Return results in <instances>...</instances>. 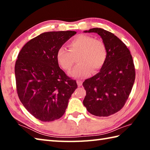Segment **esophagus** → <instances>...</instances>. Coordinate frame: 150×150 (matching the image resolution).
Here are the masks:
<instances>
[{
	"label": "esophagus",
	"mask_w": 150,
	"mask_h": 150,
	"mask_svg": "<svg viewBox=\"0 0 150 150\" xmlns=\"http://www.w3.org/2000/svg\"><path fill=\"white\" fill-rule=\"evenodd\" d=\"M77 83L79 87H81V86L82 85V84H83V81H80V80H78V81H77Z\"/></svg>",
	"instance_id": "obj_1"
}]
</instances>
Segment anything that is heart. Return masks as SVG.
<instances>
[{
	"mask_svg": "<svg viewBox=\"0 0 150 150\" xmlns=\"http://www.w3.org/2000/svg\"><path fill=\"white\" fill-rule=\"evenodd\" d=\"M69 50L64 47L57 50L56 59L61 67L69 71L75 63V57L79 63L69 75L75 78L87 77L93 71L97 72L103 67L107 57V50L103 41L95 40L88 35L81 34L69 44Z\"/></svg>",
	"mask_w": 150,
	"mask_h": 150,
	"instance_id": "heart-1",
	"label": "heart"
}]
</instances>
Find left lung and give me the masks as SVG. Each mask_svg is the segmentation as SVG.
<instances>
[{"label":"left lung","instance_id":"left-lung-1","mask_svg":"<svg viewBox=\"0 0 150 150\" xmlns=\"http://www.w3.org/2000/svg\"><path fill=\"white\" fill-rule=\"evenodd\" d=\"M85 33H96L107 50V57L100 71L83 83L86 90L83 105L96 116H108L125 105L135 81L132 57L126 45L115 34L95 28Z\"/></svg>","mask_w":150,"mask_h":150}]
</instances>
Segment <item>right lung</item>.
Wrapping results in <instances>:
<instances>
[{
    "label": "right lung",
    "mask_w": 150,
    "mask_h": 150,
    "mask_svg": "<svg viewBox=\"0 0 150 150\" xmlns=\"http://www.w3.org/2000/svg\"><path fill=\"white\" fill-rule=\"evenodd\" d=\"M76 33H42L27 42L18 55L14 68L18 95L26 110L42 122L62 117L77 87L56 59L57 50Z\"/></svg>",
    "instance_id": "obj_1"
}]
</instances>
